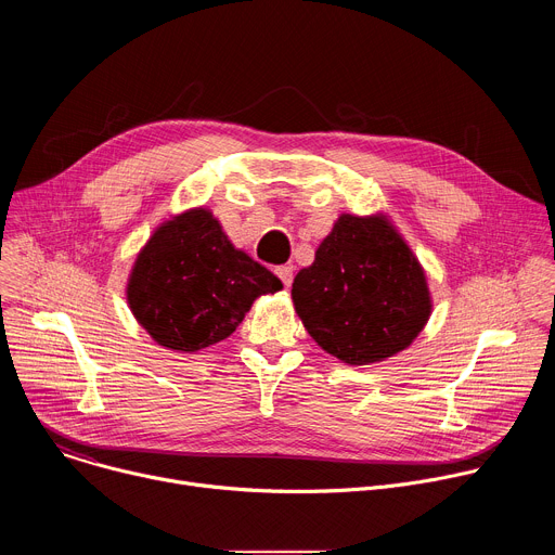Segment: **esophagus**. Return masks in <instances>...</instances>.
<instances>
[{"instance_id":"esophagus-1","label":"esophagus","mask_w":555,"mask_h":555,"mask_svg":"<svg viewBox=\"0 0 555 555\" xmlns=\"http://www.w3.org/2000/svg\"><path fill=\"white\" fill-rule=\"evenodd\" d=\"M276 274H279V279L283 281V285L289 287V285H292V279H294V266H279V268H276Z\"/></svg>"}]
</instances>
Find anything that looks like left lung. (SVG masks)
Returning <instances> with one entry per match:
<instances>
[{
  "label": "left lung",
  "mask_w": 555,
  "mask_h": 555,
  "mask_svg": "<svg viewBox=\"0 0 555 555\" xmlns=\"http://www.w3.org/2000/svg\"><path fill=\"white\" fill-rule=\"evenodd\" d=\"M292 302L319 347L353 366L409 349L433 313L426 270L386 212H343Z\"/></svg>",
  "instance_id": "1"
}]
</instances>
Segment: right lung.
<instances>
[{
    "mask_svg": "<svg viewBox=\"0 0 555 555\" xmlns=\"http://www.w3.org/2000/svg\"><path fill=\"white\" fill-rule=\"evenodd\" d=\"M283 289L279 276L234 248L210 208L171 215L140 248L127 305L165 349L195 353L228 338L259 296Z\"/></svg>",
    "mask_w": 555,
    "mask_h": 555,
    "instance_id": "obj_1",
    "label": "right lung"
}]
</instances>
